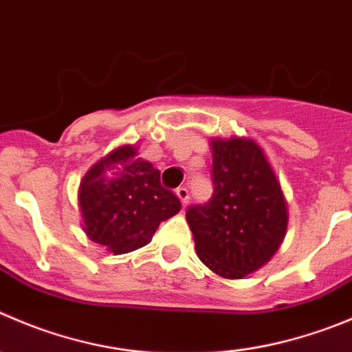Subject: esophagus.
Segmentation results:
<instances>
[{
  "instance_id": "obj_1",
  "label": "esophagus",
  "mask_w": 352,
  "mask_h": 352,
  "mask_svg": "<svg viewBox=\"0 0 352 352\" xmlns=\"http://www.w3.org/2000/svg\"><path fill=\"white\" fill-rule=\"evenodd\" d=\"M176 195H178L179 202H182L183 207L188 206V200H190V192H188V188H185V186H182V188L176 190Z\"/></svg>"
}]
</instances>
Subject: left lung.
Here are the masks:
<instances>
[{
    "label": "left lung",
    "instance_id": "8db88e82",
    "mask_svg": "<svg viewBox=\"0 0 352 352\" xmlns=\"http://www.w3.org/2000/svg\"><path fill=\"white\" fill-rule=\"evenodd\" d=\"M214 195L186 221L199 259L217 276L239 280L280 249L289 209L266 153L250 138H212Z\"/></svg>",
    "mask_w": 352,
    "mask_h": 352
}]
</instances>
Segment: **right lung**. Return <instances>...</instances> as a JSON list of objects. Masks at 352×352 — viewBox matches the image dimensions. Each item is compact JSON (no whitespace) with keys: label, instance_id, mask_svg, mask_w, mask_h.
Instances as JSON below:
<instances>
[{"label":"right lung","instance_id":"1","mask_svg":"<svg viewBox=\"0 0 352 352\" xmlns=\"http://www.w3.org/2000/svg\"><path fill=\"white\" fill-rule=\"evenodd\" d=\"M138 155V146L120 145L93 164L79 185L82 230L112 254L146 245L162 221L182 209L160 185V173Z\"/></svg>","mask_w":352,"mask_h":352}]
</instances>
